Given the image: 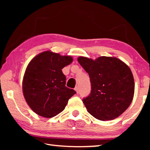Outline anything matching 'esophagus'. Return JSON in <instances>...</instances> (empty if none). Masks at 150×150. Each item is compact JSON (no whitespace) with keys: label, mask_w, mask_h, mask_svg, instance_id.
Returning a JSON list of instances; mask_svg holds the SVG:
<instances>
[{"label":"esophagus","mask_w":150,"mask_h":150,"mask_svg":"<svg viewBox=\"0 0 150 150\" xmlns=\"http://www.w3.org/2000/svg\"><path fill=\"white\" fill-rule=\"evenodd\" d=\"M75 90L76 92H77V93H79V87H78V86H77V87H75Z\"/></svg>","instance_id":"1"}]
</instances>
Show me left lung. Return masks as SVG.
Here are the masks:
<instances>
[{
    "label": "left lung",
    "mask_w": 150,
    "mask_h": 150,
    "mask_svg": "<svg viewBox=\"0 0 150 150\" xmlns=\"http://www.w3.org/2000/svg\"><path fill=\"white\" fill-rule=\"evenodd\" d=\"M77 60L90 77L91 93L83 99L88 112L100 120L121 115L134 97V80L128 66L112 57L102 56L95 61L79 57Z\"/></svg>",
    "instance_id": "1"
}]
</instances>
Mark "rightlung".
<instances>
[{"label": "right lung", "mask_w": 150, "mask_h": 150, "mask_svg": "<svg viewBox=\"0 0 150 150\" xmlns=\"http://www.w3.org/2000/svg\"><path fill=\"white\" fill-rule=\"evenodd\" d=\"M73 62L50 51L33 58L24 73L22 91L28 105L43 117L52 118L64 110L75 90L67 87L62 69Z\"/></svg>", "instance_id": "1"}]
</instances>
